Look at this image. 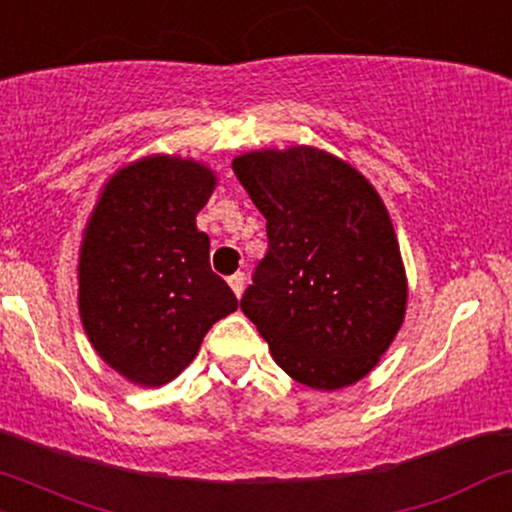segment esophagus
Instances as JSON below:
<instances>
[{
    "instance_id": "1",
    "label": "esophagus",
    "mask_w": 512,
    "mask_h": 512,
    "mask_svg": "<svg viewBox=\"0 0 512 512\" xmlns=\"http://www.w3.org/2000/svg\"><path fill=\"white\" fill-rule=\"evenodd\" d=\"M228 284H230V289H233V292H235V297H240L242 289H245V274L235 272L233 277H228Z\"/></svg>"
}]
</instances>
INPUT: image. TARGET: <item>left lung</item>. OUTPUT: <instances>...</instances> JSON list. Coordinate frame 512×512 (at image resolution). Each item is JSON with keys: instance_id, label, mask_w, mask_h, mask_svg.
<instances>
[{"instance_id": "obj_1", "label": "left lung", "mask_w": 512, "mask_h": 512, "mask_svg": "<svg viewBox=\"0 0 512 512\" xmlns=\"http://www.w3.org/2000/svg\"><path fill=\"white\" fill-rule=\"evenodd\" d=\"M233 171L270 240L240 309L297 383L333 392L363 380L407 311L380 193L348 161L306 144L240 154Z\"/></svg>"}]
</instances>
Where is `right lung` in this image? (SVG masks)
Listing matches in <instances>:
<instances>
[{
	"instance_id": "add662e5",
	"label": "right lung",
	"mask_w": 512,
	"mask_h": 512,
	"mask_svg": "<svg viewBox=\"0 0 512 512\" xmlns=\"http://www.w3.org/2000/svg\"><path fill=\"white\" fill-rule=\"evenodd\" d=\"M215 184L203 161L149 154L100 188L80 240L78 311L95 353L129 383H171L238 309L196 228Z\"/></svg>"
}]
</instances>
